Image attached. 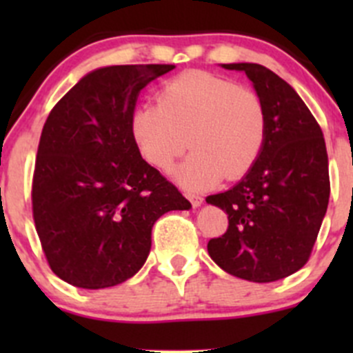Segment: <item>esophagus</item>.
I'll list each match as a JSON object with an SVG mask.
<instances>
[{
    "instance_id": "1",
    "label": "esophagus",
    "mask_w": 353,
    "mask_h": 353,
    "mask_svg": "<svg viewBox=\"0 0 353 353\" xmlns=\"http://www.w3.org/2000/svg\"><path fill=\"white\" fill-rule=\"evenodd\" d=\"M188 199H190L191 205H193L194 208H198V206L203 205V198L198 196V194H188Z\"/></svg>"
}]
</instances>
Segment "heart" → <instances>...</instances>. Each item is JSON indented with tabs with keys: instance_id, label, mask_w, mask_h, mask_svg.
Returning a JSON list of instances; mask_svg holds the SVG:
<instances>
[{
	"instance_id": "b5f03b06",
	"label": "heart",
	"mask_w": 353,
	"mask_h": 353,
	"mask_svg": "<svg viewBox=\"0 0 353 353\" xmlns=\"http://www.w3.org/2000/svg\"><path fill=\"white\" fill-rule=\"evenodd\" d=\"M141 157L155 169L176 170L188 190H205L222 179L236 181L254 167L268 134V114L258 92L219 74L188 70L167 80L157 104H143L131 121Z\"/></svg>"
}]
</instances>
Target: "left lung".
<instances>
[{"instance_id":"1","label":"left lung","mask_w":353,"mask_h":353,"mask_svg":"<svg viewBox=\"0 0 353 353\" xmlns=\"http://www.w3.org/2000/svg\"><path fill=\"white\" fill-rule=\"evenodd\" d=\"M244 71L263 99L268 134L258 162L229 191L206 203L222 208L229 227L210 239L223 272L249 282H276L307 263L330 199L328 154L318 121L297 92L256 63L222 65Z\"/></svg>"}]
</instances>
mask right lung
Returning a JSON list of instances; mask_svg holds the SVG:
<instances>
[{"label": "right lung", "instance_id": "add662e5", "mask_svg": "<svg viewBox=\"0 0 353 353\" xmlns=\"http://www.w3.org/2000/svg\"><path fill=\"white\" fill-rule=\"evenodd\" d=\"M174 65L105 66L85 74L42 128L32 212L52 272L70 285H119L147 261L152 227L191 203L141 159L131 121L141 88Z\"/></svg>", "mask_w": 353, "mask_h": 353}]
</instances>
